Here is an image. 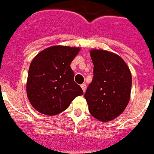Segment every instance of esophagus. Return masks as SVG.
Wrapping results in <instances>:
<instances>
[{"instance_id":"esophagus-1","label":"esophagus","mask_w":154,"mask_h":154,"mask_svg":"<svg viewBox=\"0 0 154 154\" xmlns=\"http://www.w3.org/2000/svg\"><path fill=\"white\" fill-rule=\"evenodd\" d=\"M81 88H82V90H83V91L85 92V90H86V85L85 84H82V85H81Z\"/></svg>"}]
</instances>
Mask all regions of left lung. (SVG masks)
Masks as SVG:
<instances>
[{"instance_id":"8db88e82","label":"left lung","mask_w":154,"mask_h":154,"mask_svg":"<svg viewBox=\"0 0 154 154\" xmlns=\"http://www.w3.org/2000/svg\"><path fill=\"white\" fill-rule=\"evenodd\" d=\"M90 54L94 76L85 98L93 117L107 122L121 115L127 106L131 94V72L114 53L95 49Z\"/></svg>"}]
</instances>
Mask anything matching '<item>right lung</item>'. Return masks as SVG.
I'll return each mask as SVG.
<instances>
[{
  "instance_id": "obj_1",
  "label": "right lung",
  "mask_w": 154,
  "mask_h": 154,
  "mask_svg": "<svg viewBox=\"0 0 154 154\" xmlns=\"http://www.w3.org/2000/svg\"><path fill=\"white\" fill-rule=\"evenodd\" d=\"M79 48L52 46L36 55L28 72L26 93L31 105L40 113L56 115L69 107L78 95H83L75 83L71 62Z\"/></svg>"
}]
</instances>
